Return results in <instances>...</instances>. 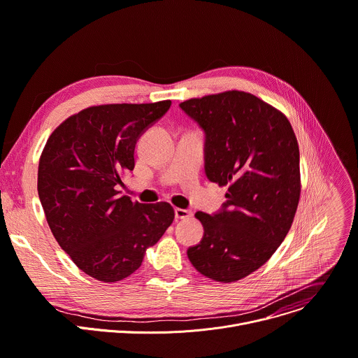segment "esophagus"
I'll use <instances>...</instances> for the list:
<instances>
[{"instance_id":"1","label":"esophagus","mask_w":358,"mask_h":358,"mask_svg":"<svg viewBox=\"0 0 358 358\" xmlns=\"http://www.w3.org/2000/svg\"><path fill=\"white\" fill-rule=\"evenodd\" d=\"M192 215V213L189 210H184V208H176V218L178 220H184V218H189Z\"/></svg>"}]
</instances>
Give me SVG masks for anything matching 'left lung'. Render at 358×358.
<instances>
[{"label":"left lung","instance_id":"1","mask_svg":"<svg viewBox=\"0 0 358 358\" xmlns=\"http://www.w3.org/2000/svg\"><path fill=\"white\" fill-rule=\"evenodd\" d=\"M180 107L206 131V174L229 187L222 211L187 251L200 274L236 282L264 266L288 234L300 201V150L288 118L258 96L224 91Z\"/></svg>","mask_w":358,"mask_h":358}]
</instances>
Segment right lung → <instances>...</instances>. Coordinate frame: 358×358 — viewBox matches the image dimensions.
Instances as JSON below:
<instances>
[{
	"mask_svg": "<svg viewBox=\"0 0 358 358\" xmlns=\"http://www.w3.org/2000/svg\"><path fill=\"white\" fill-rule=\"evenodd\" d=\"M170 106H92L64 120L45 143L37 187L47 222L74 264L95 280L131 275L174 221L170 203H133L117 189L134 170L138 137Z\"/></svg>",
	"mask_w": 358,
	"mask_h": 358,
	"instance_id": "obj_1",
	"label": "right lung"
}]
</instances>
